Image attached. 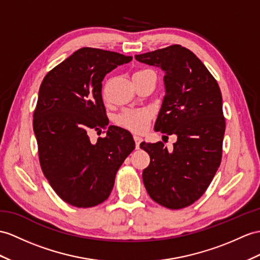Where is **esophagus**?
<instances>
[{"label":"esophagus","instance_id":"esophagus-1","mask_svg":"<svg viewBox=\"0 0 260 260\" xmlns=\"http://www.w3.org/2000/svg\"><path fill=\"white\" fill-rule=\"evenodd\" d=\"M134 140H135V142H136V148L139 149V145H140V143L142 142V138L135 135V136H134Z\"/></svg>","mask_w":260,"mask_h":260}]
</instances>
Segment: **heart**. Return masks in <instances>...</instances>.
I'll list each match as a JSON object with an SVG mask.
<instances>
[{
    "label": "heart",
    "instance_id": "b5f03b06",
    "mask_svg": "<svg viewBox=\"0 0 260 260\" xmlns=\"http://www.w3.org/2000/svg\"><path fill=\"white\" fill-rule=\"evenodd\" d=\"M152 73L149 69H138L134 73V77L143 74ZM132 77V78H134ZM152 118V111L148 108L140 109H126L123 110L117 118V123L123 128L128 129L136 134H141L148 128V124Z\"/></svg>",
    "mask_w": 260,
    "mask_h": 260
}]
</instances>
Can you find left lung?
Instances as JSON below:
<instances>
[{"label":"left lung","mask_w":260,"mask_h":260,"mask_svg":"<svg viewBox=\"0 0 260 260\" xmlns=\"http://www.w3.org/2000/svg\"><path fill=\"white\" fill-rule=\"evenodd\" d=\"M136 59L166 72V96L154 130L178 137L172 152L163 142L140 144L150 155L142 173L144 186L156 203L180 210L205 193L219 168L226 126L221 92L203 62L181 45L136 55Z\"/></svg>","instance_id":"left-lung-1"}]
</instances>
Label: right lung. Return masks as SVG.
Instances as JSON below:
<instances>
[{
    "label": "right lung",
    "instance_id": "add662e5",
    "mask_svg": "<svg viewBox=\"0 0 260 260\" xmlns=\"http://www.w3.org/2000/svg\"><path fill=\"white\" fill-rule=\"evenodd\" d=\"M132 59L110 50L82 47L44 77L33 128L44 175L59 198L93 207L109 198L116 173L136 148L131 134L110 125L90 142L89 132L107 129L101 96L105 76Z\"/></svg>",
    "mask_w": 260,
    "mask_h": 260
}]
</instances>
